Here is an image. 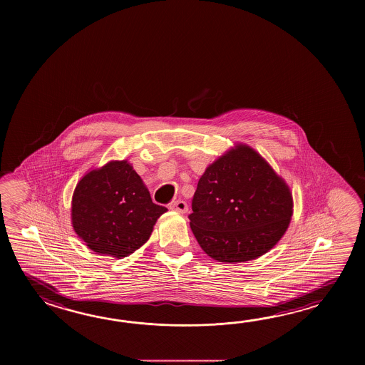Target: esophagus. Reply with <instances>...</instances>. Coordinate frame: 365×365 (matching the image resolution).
I'll list each match as a JSON object with an SVG mask.
<instances>
[{
    "label": "esophagus",
    "mask_w": 365,
    "mask_h": 365,
    "mask_svg": "<svg viewBox=\"0 0 365 365\" xmlns=\"http://www.w3.org/2000/svg\"><path fill=\"white\" fill-rule=\"evenodd\" d=\"M170 209L184 214V212L187 211V205H186V202L182 201V200H178V201H172L171 203H170Z\"/></svg>",
    "instance_id": "esophagus-1"
}]
</instances>
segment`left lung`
Instances as JSON below:
<instances>
[{
    "instance_id": "left-lung-1",
    "label": "left lung",
    "mask_w": 365,
    "mask_h": 365,
    "mask_svg": "<svg viewBox=\"0 0 365 365\" xmlns=\"http://www.w3.org/2000/svg\"><path fill=\"white\" fill-rule=\"evenodd\" d=\"M189 215L195 239L219 262L262 256L280 240L292 215L286 182L245 145L207 167Z\"/></svg>"
}]
</instances>
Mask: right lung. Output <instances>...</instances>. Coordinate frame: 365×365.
Listing matches in <instances>:
<instances>
[{
  "label": "right lung",
  "mask_w": 365,
  "mask_h": 365,
  "mask_svg": "<svg viewBox=\"0 0 365 365\" xmlns=\"http://www.w3.org/2000/svg\"><path fill=\"white\" fill-rule=\"evenodd\" d=\"M167 209L151 200L128 162H109L88 172L73 194L74 231L98 255L126 257L148 240Z\"/></svg>",
  "instance_id": "add662e5"
}]
</instances>
